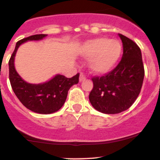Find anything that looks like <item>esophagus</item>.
I'll return each instance as SVG.
<instances>
[{
    "label": "esophagus",
    "mask_w": 160,
    "mask_h": 160,
    "mask_svg": "<svg viewBox=\"0 0 160 160\" xmlns=\"http://www.w3.org/2000/svg\"><path fill=\"white\" fill-rule=\"evenodd\" d=\"M86 79H87V77H86V75H85L84 73H80V77H79V81H80V82L85 81Z\"/></svg>",
    "instance_id": "obj_1"
}]
</instances>
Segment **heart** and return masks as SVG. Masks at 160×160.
<instances>
[{"label": "heart", "mask_w": 160, "mask_h": 160, "mask_svg": "<svg viewBox=\"0 0 160 160\" xmlns=\"http://www.w3.org/2000/svg\"><path fill=\"white\" fill-rule=\"evenodd\" d=\"M122 45L117 40L98 38L82 46L81 53L90 59V68L95 73H105L115 66L122 54Z\"/></svg>", "instance_id": "obj_1"}]
</instances>
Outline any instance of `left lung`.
I'll use <instances>...</instances> for the list:
<instances>
[{"instance_id":"8db88e82","label":"left lung","mask_w":160,"mask_h":160,"mask_svg":"<svg viewBox=\"0 0 160 160\" xmlns=\"http://www.w3.org/2000/svg\"><path fill=\"white\" fill-rule=\"evenodd\" d=\"M123 53L118 66L102 76L93 77L89 95L91 105L104 114H118L128 110L141 91L144 66L140 48L135 42L119 34Z\"/></svg>"}]
</instances>
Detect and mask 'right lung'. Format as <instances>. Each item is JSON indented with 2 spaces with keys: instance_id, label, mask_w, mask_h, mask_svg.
I'll return each mask as SVG.
<instances>
[{
  "instance_id": "obj_1",
  "label": "right lung",
  "mask_w": 160,
  "mask_h": 160,
  "mask_svg": "<svg viewBox=\"0 0 160 160\" xmlns=\"http://www.w3.org/2000/svg\"><path fill=\"white\" fill-rule=\"evenodd\" d=\"M46 36L47 34L32 35L18 41L8 61L9 81L14 94L26 108L43 114L58 111L65 103L68 90L79 81L78 73L70 78L58 74L47 82L38 85L26 82L20 77L14 67V58L18 47L27 41L41 40Z\"/></svg>"
}]
</instances>
